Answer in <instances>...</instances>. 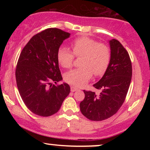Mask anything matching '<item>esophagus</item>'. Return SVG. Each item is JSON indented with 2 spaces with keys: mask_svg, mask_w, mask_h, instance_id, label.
Segmentation results:
<instances>
[{
  "mask_svg": "<svg viewBox=\"0 0 150 150\" xmlns=\"http://www.w3.org/2000/svg\"><path fill=\"white\" fill-rule=\"evenodd\" d=\"M70 89H71V92H74V91H77L78 88L74 87V86H71Z\"/></svg>",
  "mask_w": 150,
  "mask_h": 150,
  "instance_id": "obj_1",
  "label": "esophagus"
}]
</instances>
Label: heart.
<instances>
[{"instance_id": "heart-1", "label": "heart", "mask_w": 150, "mask_h": 150, "mask_svg": "<svg viewBox=\"0 0 150 150\" xmlns=\"http://www.w3.org/2000/svg\"><path fill=\"white\" fill-rule=\"evenodd\" d=\"M71 47L72 52L65 47L59 48L57 52L59 64L64 68H70L75 56L82 57V67L65 74V81L76 87H82L89 81L93 74L95 76L105 74L111 59V50L107 44L82 36L74 40Z\"/></svg>"}]
</instances>
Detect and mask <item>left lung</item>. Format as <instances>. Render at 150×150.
<instances>
[{"mask_svg":"<svg viewBox=\"0 0 150 150\" xmlns=\"http://www.w3.org/2000/svg\"><path fill=\"white\" fill-rule=\"evenodd\" d=\"M111 59L107 70L93 87L100 93L85 91L80 103L82 114L91 121H102L118 111L126 99L131 79L132 63L129 54L118 40L109 41Z\"/></svg>","mask_w":150,"mask_h":150,"instance_id":"1","label":"left lung"}]
</instances>
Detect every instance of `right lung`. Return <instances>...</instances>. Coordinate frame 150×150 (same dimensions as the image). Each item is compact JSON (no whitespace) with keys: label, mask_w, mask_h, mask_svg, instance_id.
<instances>
[{"label":"right lung","mask_w":150,"mask_h":150,"mask_svg":"<svg viewBox=\"0 0 150 150\" xmlns=\"http://www.w3.org/2000/svg\"><path fill=\"white\" fill-rule=\"evenodd\" d=\"M69 35L59 28H47L33 36L20 53L16 69L17 87L24 104L34 114H55L70 92L68 84L51 83L63 79L57 52Z\"/></svg>","instance_id":"right-lung-1"}]
</instances>
